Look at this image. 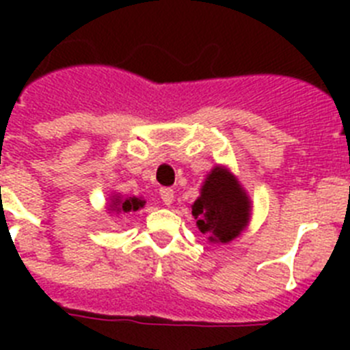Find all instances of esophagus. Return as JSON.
I'll use <instances>...</instances> for the list:
<instances>
[{"label":"esophagus","mask_w":350,"mask_h":350,"mask_svg":"<svg viewBox=\"0 0 350 350\" xmlns=\"http://www.w3.org/2000/svg\"><path fill=\"white\" fill-rule=\"evenodd\" d=\"M161 194V200H163V203L165 205H172L173 203V189L172 187H163V189L159 191Z\"/></svg>","instance_id":"34e87169"}]
</instances>
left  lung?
<instances>
[{
  "mask_svg": "<svg viewBox=\"0 0 350 350\" xmlns=\"http://www.w3.org/2000/svg\"><path fill=\"white\" fill-rule=\"evenodd\" d=\"M196 224L213 243H228L250 219V200L230 170L215 166L206 175L200 198L191 205Z\"/></svg>",
  "mask_w": 350,
  "mask_h": 350,
  "instance_id": "obj_1",
  "label": "left lung"
}]
</instances>
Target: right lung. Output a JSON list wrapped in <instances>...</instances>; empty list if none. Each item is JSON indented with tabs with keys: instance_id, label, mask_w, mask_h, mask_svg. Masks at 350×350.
<instances>
[{
	"instance_id": "obj_1",
	"label": "right lung",
	"mask_w": 350,
	"mask_h": 350,
	"mask_svg": "<svg viewBox=\"0 0 350 350\" xmlns=\"http://www.w3.org/2000/svg\"><path fill=\"white\" fill-rule=\"evenodd\" d=\"M110 200H112V203L108 205V210H112V212H117V213L137 212V210H140L142 206L145 205L144 200H140V198L137 196L124 198V196H120V194H113Z\"/></svg>"
}]
</instances>
